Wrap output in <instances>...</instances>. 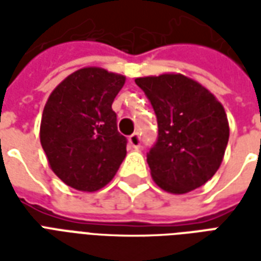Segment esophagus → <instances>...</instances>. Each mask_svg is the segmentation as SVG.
<instances>
[{
	"label": "esophagus",
	"mask_w": 261,
	"mask_h": 261,
	"mask_svg": "<svg viewBox=\"0 0 261 261\" xmlns=\"http://www.w3.org/2000/svg\"><path fill=\"white\" fill-rule=\"evenodd\" d=\"M128 144H130L131 148H134V149H138V148L141 147V137L138 133H134V134H131L128 137Z\"/></svg>",
	"instance_id": "esophagus-1"
}]
</instances>
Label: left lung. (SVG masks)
<instances>
[{
  "instance_id": "1",
  "label": "left lung",
  "mask_w": 261,
  "mask_h": 261,
  "mask_svg": "<svg viewBox=\"0 0 261 261\" xmlns=\"http://www.w3.org/2000/svg\"><path fill=\"white\" fill-rule=\"evenodd\" d=\"M158 121V138L147 153L153 180L183 194L218 170L229 138L222 105L196 81L180 74L137 78Z\"/></svg>"
}]
</instances>
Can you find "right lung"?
I'll use <instances>...</instances> for the list:
<instances>
[{
  "instance_id": "add662e5",
  "label": "right lung",
  "mask_w": 261,
  "mask_h": 261,
  "mask_svg": "<svg viewBox=\"0 0 261 261\" xmlns=\"http://www.w3.org/2000/svg\"><path fill=\"white\" fill-rule=\"evenodd\" d=\"M123 75L88 67L67 76L48 97L40 142L48 164L65 185L81 192L106 186L125 158L127 138L112 109Z\"/></svg>"
}]
</instances>
